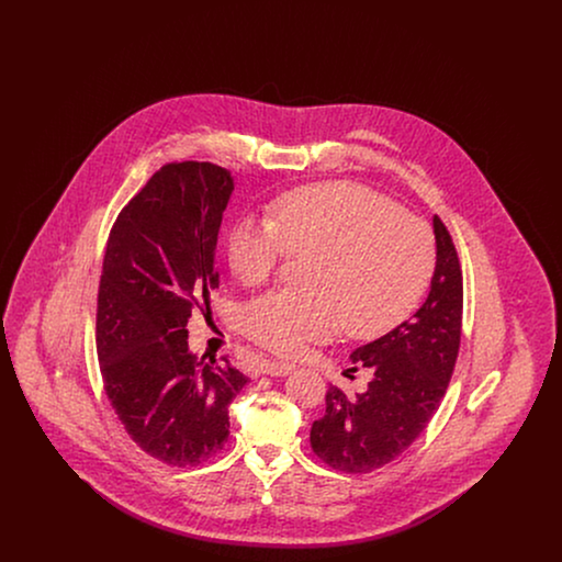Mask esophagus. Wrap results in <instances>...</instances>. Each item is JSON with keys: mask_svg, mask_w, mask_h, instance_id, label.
Returning a JSON list of instances; mask_svg holds the SVG:
<instances>
[{"mask_svg": "<svg viewBox=\"0 0 562 562\" xmlns=\"http://www.w3.org/2000/svg\"><path fill=\"white\" fill-rule=\"evenodd\" d=\"M294 371V364L291 362H280V360H263L261 362V373L271 374V376H286Z\"/></svg>", "mask_w": 562, "mask_h": 562, "instance_id": "esophagus-1", "label": "esophagus"}]
</instances>
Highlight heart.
<instances>
[{
    "label": "heart",
    "mask_w": 562,
    "mask_h": 562,
    "mask_svg": "<svg viewBox=\"0 0 562 562\" xmlns=\"http://www.w3.org/2000/svg\"><path fill=\"white\" fill-rule=\"evenodd\" d=\"M289 255H310L307 289H278L250 301L241 330L259 346L294 356L333 337H373L404 321L434 271L428 225L356 183L296 189L268 218H241L227 236V261L246 286L268 282Z\"/></svg>",
    "instance_id": "heart-1"
}]
</instances>
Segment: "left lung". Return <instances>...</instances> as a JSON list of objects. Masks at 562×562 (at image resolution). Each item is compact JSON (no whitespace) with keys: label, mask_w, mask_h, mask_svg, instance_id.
Masks as SVG:
<instances>
[{"label":"left lung","mask_w":562,"mask_h":562,"mask_svg":"<svg viewBox=\"0 0 562 562\" xmlns=\"http://www.w3.org/2000/svg\"><path fill=\"white\" fill-rule=\"evenodd\" d=\"M436 269L428 299L387 335L356 349L351 364L373 379L348 396L330 385L326 411L310 431L312 451L333 470L367 474L404 453L424 429L449 387L461 341L463 278L453 240L434 216Z\"/></svg>","instance_id":"1"}]
</instances>
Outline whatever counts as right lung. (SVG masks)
<instances>
[{
  "instance_id": "1",
  "label": "right lung",
  "mask_w": 562,
  "mask_h": 562,
  "mask_svg": "<svg viewBox=\"0 0 562 562\" xmlns=\"http://www.w3.org/2000/svg\"><path fill=\"white\" fill-rule=\"evenodd\" d=\"M234 191L211 161L166 164L117 214L103 259L97 351L109 402L134 442L198 465L229 436L248 376L189 351L188 321L218 286L216 236Z\"/></svg>"
}]
</instances>
